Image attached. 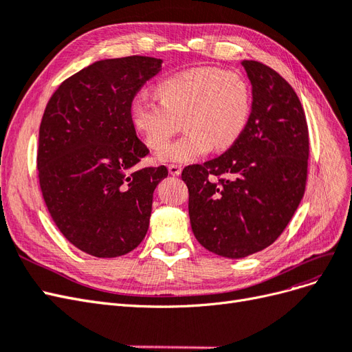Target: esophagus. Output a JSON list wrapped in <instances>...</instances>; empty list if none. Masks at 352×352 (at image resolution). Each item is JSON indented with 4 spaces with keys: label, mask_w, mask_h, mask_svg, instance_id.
Instances as JSON below:
<instances>
[{
    "label": "esophagus",
    "mask_w": 352,
    "mask_h": 352,
    "mask_svg": "<svg viewBox=\"0 0 352 352\" xmlns=\"http://www.w3.org/2000/svg\"><path fill=\"white\" fill-rule=\"evenodd\" d=\"M168 173L172 176H179L180 173H182V167H180L179 164H168Z\"/></svg>",
    "instance_id": "obj_1"
}]
</instances>
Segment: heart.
<instances>
[{"instance_id": "b5f03b06", "label": "heart", "mask_w": 352, "mask_h": 352, "mask_svg": "<svg viewBox=\"0 0 352 352\" xmlns=\"http://www.w3.org/2000/svg\"><path fill=\"white\" fill-rule=\"evenodd\" d=\"M155 101L138 94L129 104L131 122L151 148L163 146L184 122L186 132L158 153L163 163H192L211 148L225 151L250 120L252 95L242 74L216 67H195L157 83Z\"/></svg>"}]
</instances>
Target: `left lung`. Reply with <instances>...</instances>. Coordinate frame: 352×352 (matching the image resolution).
<instances>
[{
	"mask_svg": "<svg viewBox=\"0 0 352 352\" xmlns=\"http://www.w3.org/2000/svg\"><path fill=\"white\" fill-rule=\"evenodd\" d=\"M242 66L252 87L243 133L225 154L182 172L197 241L226 258L248 257L280 236L304 197L308 166V127L295 91L263 63Z\"/></svg>",
	"mask_w": 352,
	"mask_h": 352,
	"instance_id": "left-lung-1",
	"label": "left lung"
}]
</instances>
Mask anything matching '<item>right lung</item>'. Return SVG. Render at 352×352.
Here are the masks:
<instances>
[{
	"label": "right lung",
	"instance_id": "1",
	"mask_svg": "<svg viewBox=\"0 0 352 352\" xmlns=\"http://www.w3.org/2000/svg\"><path fill=\"white\" fill-rule=\"evenodd\" d=\"M163 60L107 58L63 82L39 127L38 172L50 214L69 242L98 258L135 250L150 226L153 194L167 168L133 170L148 148L129 104Z\"/></svg>",
	"mask_w": 352,
	"mask_h": 352
}]
</instances>
